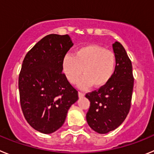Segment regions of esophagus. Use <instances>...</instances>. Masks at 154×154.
Listing matches in <instances>:
<instances>
[{
    "instance_id": "esophagus-1",
    "label": "esophagus",
    "mask_w": 154,
    "mask_h": 154,
    "mask_svg": "<svg viewBox=\"0 0 154 154\" xmlns=\"http://www.w3.org/2000/svg\"><path fill=\"white\" fill-rule=\"evenodd\" d=\"M78 94H79V97H83V96H85V94L82 92H79Z\"/></svg>"
}]
</instances>
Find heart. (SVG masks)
I'll return each instance as SVG.
<instances>
[{"instance_id": "1", "label": "heart", "mask_w": 154, "mask_h": 154, "mask_svg": "<svg viewBox=\"0 0 154 154\" xmlns=\"http://www.w3.org/2000/svg\"><path fill=\"white\" fill-rule=\"evenodd\" d=\"M116 66V58L112 51L96 45H88L79 48L74 55H65L62 68L65 77L71 83L75 82L84 75L78 85L88 89L91 85L101 88L106 85L113 76Z\"/></svg>"}]
</instances>
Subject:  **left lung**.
<instances>
[{
	"label": "left lung",
	"mask_w": 154,
	"mask_h": 154,
	"mask_svg": "<svg viewBox=\"0 0 154 154\" xmlns=\"http://www.w3.org/2000/svg\"><path fill=\"white\" fill-rule=\"evenodd\" d=\"M112 48L116 58L113 76L106 85L85 95L90 101L87 123L101 134L112 131L123 123L130 111L133 95L131 61L119 42L112 44Z\"/></svg>",
	"instance_id": "obj_1"
}]
</instances>
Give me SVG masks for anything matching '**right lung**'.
Returning a JSON list of instances; mask_svg holds the SVG:
<instances>
[{
    "label": "right lung",
    "instance_id": "obj_1",
    "mask_svg": "<svg viewBox=\"0 0 154 154\" xmlns=\"http://www.w3.org/2000/svg\"><path fill=\"white\" fill-rule=\"evenodd\" d=\"M73 45L68 35L51 34L26 54L19 74L23 114L30 126L42 133H54L65 123L69 109L79 99L62 72V62Z\"/></svg>",
    "mask_w": 154,
    "mask_h": 154
}]
</instances>
